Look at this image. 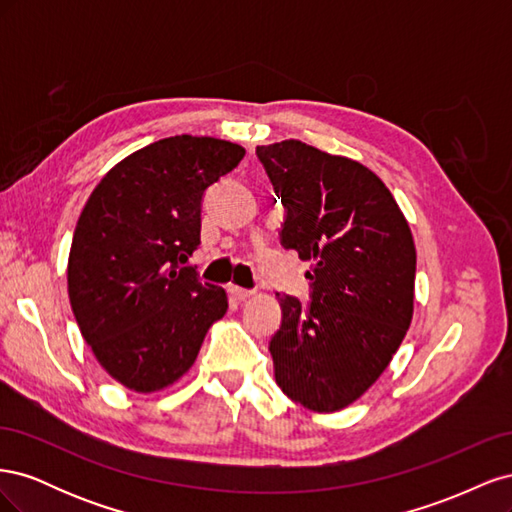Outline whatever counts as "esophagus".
<instances>
[{"mask_svg":"<svg viewBox=\"0 0 512 512\" xmlns=\"http://www.w3.org/2000/svg\"><path fill=\"white\" fill-rule=\"evenodd\" d=\"M228 294H230V297L232 299H235V301H247V299H250L252 297V290H245V288H239V286H235V284H230L228 288Z\"/></svg>","mask_w":512,"mask_h":512,"instance_id":"1","label":"esophagus"}]
</instances>
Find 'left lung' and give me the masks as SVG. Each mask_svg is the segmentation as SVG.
I'll list each match as a JSON object with an SVG mask.
<instances>
[{
	"mask_svg": "<svg viewBox=\"0 0 512 512\" xmlns=\"http://www.w3.org/2000/svg\"><path fill=\"white\" fill-rule=\"evenodd\" d=\"M256 156L282 198V245L312 262V301L277 294L275 382L309 410H342L380 378L410 327V226L389 188L359 162L294 138L256 147Z\"/></svg>",
	"mask_w": 512,
	"mask_h": 512,
	"instance_id": "left-lung-1",
	"label": "left lung"
}]
</instances>
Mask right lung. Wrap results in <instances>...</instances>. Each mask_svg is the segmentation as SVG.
I'll return each instance as SVG.
<instances>
[{
    "instance_id": "add662e5",
    "label": "right lung",
    "mask_w": 512,
    "mask_h": 512,
    "mask_svg": "<svg viewBox=\"0 0 512 512\" xmlns=\"http://www.w3.org/2000/svg\"><path fill=\"white\" fill-rule=\"evenodd\" d=\"M245 149L170 136L138 149L91 192L68 258L70 305L85 342L117 382L153 393L188 371L228 299L188 258L200 245L209 185Z\"/></svg>"
}]
</instances>
